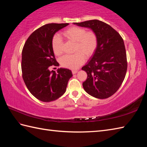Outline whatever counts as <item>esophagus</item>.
I'll list each match as a JSON object with an SVG mask.
<instances>
[{"label": "esophagus", "mask_w": 147, "mask_h": 147, "mask_svg": "<svg viewBox=\"0 0 147 147\" xmlns=\"http://www.w3.org/2000/svg\"><path fill=\"white\" fill-rule=\"evenodd\" d=\"M77 72H78V70H72V73H73V74L77 73Z\"/></svg>", "instance_id": "obj_1"}]
</instances>
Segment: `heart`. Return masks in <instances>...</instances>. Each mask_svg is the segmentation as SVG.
Returning <instances> with one entry per match:
<instances>
[{
  "label": "heart",
  "mask_w": 147,
  "mask_h": 147,
  "mask_svg": "<svg viewBox=\"0 0 147 147\" xmlns=\"http://www.w3.org/2000/svg\"><path fill=\"white\" fill-rule=\"evenodd\" d=\"M69 41L75 42L74 54L65 55L60 59V63L64 67L76 69L85 62V55L89 57L95 52L98 45V37L93 31L86 32V29L78 26H72L62 33ZM54 54L61 55L63 52V41L59 35H54L51 41Z\"/></svg>",
  "instance_id": "heart-1"
}]
</instances>
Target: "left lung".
Wrapping results in <instances>:
<instances>
[{
	"mask_svg": "<svg viewBox=\"0 0 147 147\" xmlns=\"http://www.w3.org/2000/svg\"><path fill=\"white\" fill-rule=\"evenodd\" d=\"M73 24L91 29L98 37L94 54L82 67L87 74L83 88L96 98L110 97L119 88L126 76L127 64L123 39L110 25L101 21Z\"/></svg>",
	"mask_w": 147,
	"mask_h": 147,
	"instance_id": "obj_1",
	"label": "left lung"
}]
</instances>
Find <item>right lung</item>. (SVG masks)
Returning a JSON list of instances; mask_svg holds the SVG:
<instances>
[{"instance_id":"right-lung-1","label":"right lung","mask_w":147,"mask_h":147,"mask_svg":"<svg viewBox=\"0 0 147 147\" xmlns=\"http://www.w3.org/2000/svg\"><path fill=\"white\" fill-rule=\"evenodd\" d=\"M69 23H50L33 32L24 43L22 51L23 79L30 92L45 102L55 100L64 95L67 83L73 76L65 68L51 71V65L59 66L52 48L55 33Z\"/></svg>"}]
</instances>
